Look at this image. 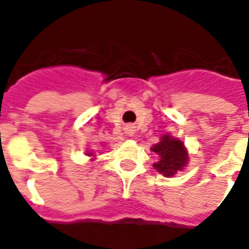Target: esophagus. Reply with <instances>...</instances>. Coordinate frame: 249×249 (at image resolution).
<instances>
[{
  "mask_svg": "<svg viewBox=\"0 0 249 249\" xmlns=\"http://www.w3.org/2000/svg\"><path fill=\"white\" fill-rule=\"evenodd\" d=\"M124 131H126V134H129V136H131V134H134V126L133 124H129V126H126V129H124Z\"/></svg>",
  "mask_w": 249,
  "mask_h": 249,
  "instance_id": "esophagus-1",
  "label": "esophagus"
}]
</instances>
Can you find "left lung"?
Masks as SVG:
<instances>
[{"label":"left lung","mask_w":249,"mask_h":249,"mask_svg":"<svg viewBox=\"0 0 249 249\" xmlns=\"http://www.w3.org/2000/svg\"><path fill=\"white\" fill-rule=\"evenodd\" d=\"M151 151L159 155L158 163L154 167L163 176H173L181 170L187 163V151L180 140L172 139L170 136H163L160 142L155 144Z\"/></svg>","instance_id":"8db88e82"}]
</instances>
